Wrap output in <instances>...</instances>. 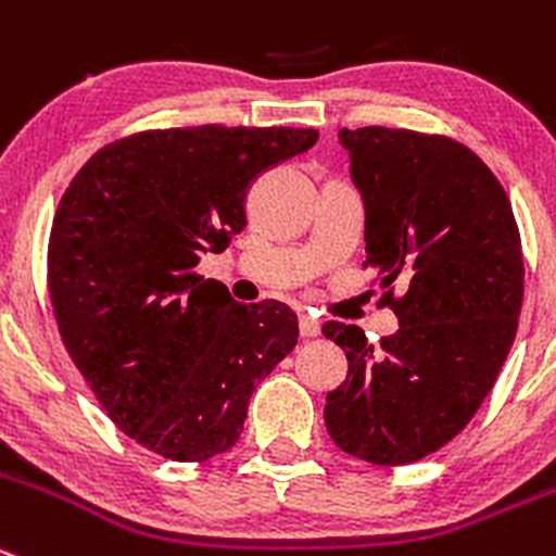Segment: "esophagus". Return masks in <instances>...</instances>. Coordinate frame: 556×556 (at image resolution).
<instances>
[{"mask_svg": "<svg viewBox=\"0 0 556 556\" xmlns=\"http://www.w3.org/2000/svg\"><path fill=\"white\" fill-rule=\"evenodd\" d=\"M299 334L304 337V340H313V337L320 334V320L313 318V315H299Z\"/></svg>", "mask_w": 556, "mask_h": 556, "instance_id": "1", "label": "esophagus"}]
</instances>
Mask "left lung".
Masks as SVG:
<instances>
[{
  "label": "left lung",
  "instance_id": "obj_1",
  "mask_svg": "<svg viewBox=\"0 0 556 556\" xmlns=\"http://www.w3.org/2000/svg\"><path fill=\"white\" fill-rule=\"evenodd\" d=\"M340 142L365 197L362 266L378 271V304L401 329L372 351L359 326L324 324L349 356L326 430L367 464H414L453 442L494 389L523 302L521 236L502 184L466 144L383 126L342 128Z\"/></svg>",
  "mask_w": 556,
  "mask_h": 556
}]
</instances>
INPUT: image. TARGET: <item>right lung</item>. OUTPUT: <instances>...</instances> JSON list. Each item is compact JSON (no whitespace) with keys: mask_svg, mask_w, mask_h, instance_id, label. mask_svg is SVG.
<instances>
[{"mask_svg":"<svg viewBox=\"0 0 556 556\" xmlns=\"http://www.w3.org/2000/svg\"><path fill=\"white\" fill-rule=\"evenodd\" d=\"M315 142V128H153L103 144L62 194L46 274L62 345L150 453H227L257 381L295 349L288 304L232 302L197 263L243 230L249 184Z\"/></svg>","mask_w":556,"mask_h":556,"instance_id":"obj_1","label":"right lung"}]
</instances>
